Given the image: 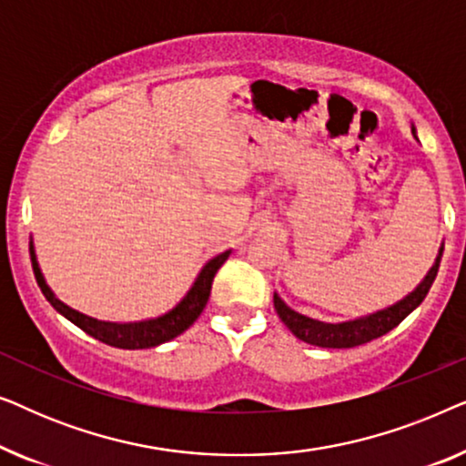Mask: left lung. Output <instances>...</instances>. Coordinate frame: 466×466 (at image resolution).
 Listing matches in <instances>:
<instances>
[{"instance_id": "8db88e82", "label": "left lung", "mask_w": 466, "mask_h": 466, "mask_svg": "<svg viewBox=\"0 0 466 466\" xmlns=\"http://www.w3.org/2000/svg\"><path fill=\"white\" fill-rule=\"evenodd\" d=\"M411 133L416 136V129H413V127H411ZM441 254H443V246L439 248V257L435 260V265L431 267V271L426 273V278L420 282L416 290L410 292L405 299H400L399 303L390 305V308L375 311V314L356 318V320L337 322V324L314 320V318L303 316L299 314V311L290 309L289 305L278 297V292H273V305H276L279 320L290 329V333L295 335L297 339L309 343V346H318V348L362 346V343L378 339V337L386 335L388 330H392L397 324L403 322L420 303L424 301V297L429 295L431 286L437 278L439 263H441Z\"/></svg>"}]
</instances>
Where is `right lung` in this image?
<instances>
[{
  "mask_svg": "<svg viewBox=\"0 0 466 466\" xmlns=\"http://www.w3.org/2000/svg\"><path fill=\"white\" fill-rule=\"evenodd\" d=\"M29 252H31V265H34L37 286H40L42 295L46 297V301L53 305L61 316H66L69 322H74L76 327L85 330L86 335L107 343V346L123 348V350L155 348L158 343H165L184 333V330H187L190 324L201 316V311L206 308L209 299V290H212L216 271L220 269L222 263L228 258V254H231V250H227L218 254V257L209 258L208 263L203 265V269L199 271V276H197L195 284L190 286V290L184 295L182 301L177 303L176 308L165 311L163 316L148 318V320H139V322H104V320H95L91 316L80 314V311L67 308L66 303L59 301V299L55 297V292L48 289L46 279L42 276L40 265H37V258H35L34 241H29Z\"/></svg>",
  "mask_w": 466,
  "mask_h": 466,
  "instance_id": "add662e5",
  "label": "right lung"
}]
</instances>
